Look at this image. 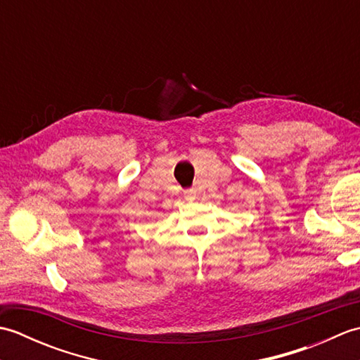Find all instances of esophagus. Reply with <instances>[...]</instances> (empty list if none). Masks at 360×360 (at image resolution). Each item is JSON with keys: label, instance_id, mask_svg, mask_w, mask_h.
<instances>
[{"label": "esophagus", "instance_id": "esophagus-1", "mask_svg": "<svg viewBox=\"0 0 360 360\" xmlns=\"http://www.w3.org/2000/svg\"><path fill=\"white\" fill-rule=\"evenodd\" d=\"M195 195H196V190L195 188H187L184 192L186 200H195Z\"/></svg>", "mask_w": 360, "mask_h": 360}]
</instances>
